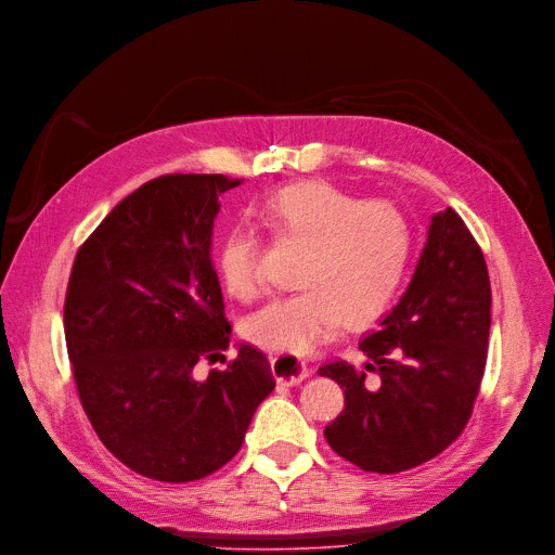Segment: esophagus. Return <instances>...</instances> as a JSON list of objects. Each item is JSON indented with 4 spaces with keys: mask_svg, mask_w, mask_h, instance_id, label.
<instances>
[{
    "mask_svg": "<svg viewBox=\"0 0 555 555\" xmlns=\"http://www.w3.org/2000/svg\"><path fill=\"white\" fill-rule=\"evenodd\" d=\"M272 371L281 384H299L301 379L309 377V365H306L299 357L288 354H276L272 359Z\"/></svg>",
    "mask_w": 555,
    "mask_h": 555,
    "instance_id": "obj_1",
    "label": "esophagus"
}]
</instances>
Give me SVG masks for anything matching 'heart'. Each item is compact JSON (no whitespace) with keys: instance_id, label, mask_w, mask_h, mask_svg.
Here are the masks:
<instances>
[{"instance_id":"1","label":"heart","mask_w":555,"mask_h":555,"mask_svg":"<svg viewBox=\"0 0 555 555\" xmlns=\"http://www.w3.org/2000/svg\"><path fill=\"white\" fill-rule=\"evenodd\" d=\"M258 219L279 240L304 244L297 291L274 297L242 322V336L270 352L299 357L343 324H365L388 311L414 256V225L391 201H363L324 180L272 192ZM258 240L235 229L217 249V274L233 297L260 291Z\"/></svg>"}]
</instances>
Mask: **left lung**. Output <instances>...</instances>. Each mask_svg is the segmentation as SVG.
Segmentation results:
<instances>
[{
	"mask_svg": "<svg viewBox=\"0 0 555 555\" xmlns=\"http://www.w3.org/2000/svg\"><path fill=\"white\" fill-rule=\"evenodd\" d=\"M491 285L462 217H433L412 283L359 340L363 367L332 361L320 375L345 388V409L324 437L373 474H400L453 443L466 427L487 363Z\"/></svg>",
	"mask_w": 555,
	"mask_h": 555,
	"instance_id": "obj_1",
	"label": "left lung"
}]
</instances>
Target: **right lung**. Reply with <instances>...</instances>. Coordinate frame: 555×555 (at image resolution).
Wrapping results in <instances>:
<instances>
[{
  "instance_id": "1",
  "label": "right lung",
  "mask_w": 555,
  "mask_h": 555,
  "mask_svg": "<svg viewBox=\"0 0 555 555\" xmlns=\"http://www.w3.org/2000/svg\"><path fill=\"white\" fill-rule=\"evenodd\" d=\"M240 182L221 173L149 180L73 262L64 330L81 406L114 457L159 482L201 480L231 462L276 386L251 345H237L208 377L196 367L231 343L210 249L219 196Z\"/></svg>"
}]
</instances>
